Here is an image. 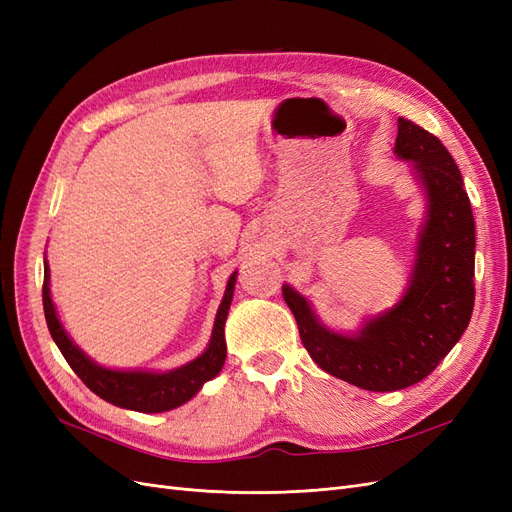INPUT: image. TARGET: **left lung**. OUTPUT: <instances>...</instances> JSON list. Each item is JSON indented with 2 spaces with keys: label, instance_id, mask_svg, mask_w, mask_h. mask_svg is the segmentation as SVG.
Wrapping results in <instances>:
<instances>
[{
  "label": "left lung",
  "instance_id": "8db88e82",
  "mask_svg": "<svg viewBox=\"0 0 512 512\" xmlns=\"http://www.w3.org/2000/svg\"><path fill=\"white\" fill-rule=\"evenodd\" d=\"M395 153L412 162L427 198L404 297L346 335L324 327L312 303L292 286L282 288L314 363L376 393L427 378L468 329L474 309V215L453 156L440 138L404 117L397 119Z\"/></svg>",
  "mask_w": 512,
  "mask_h": 512
}]
</instances>
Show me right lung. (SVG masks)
<instances>
[{"label":"right lung","instance_id":"add662e5","mask_svg":"<svg viewBox=\"0 0 512 512\" xmlns=\"http://www.w3.org/2000/svg\"><path fill=\"white\" fill-rule=\"evenodd\" d=\"M49 265L44 262V286H42V305H44V318L49 324V331L53 342L64 354L68 365L74 369L89 391H94L98 397L119 408L136 410L145 414L166 412L183 406L190 401L203 384L215 378L222 371L226 361V339H224V324L228 318V309L232 301V292H235L237 271L230 275L226 284L224 299L218 307L213 322V333L209 339L207 350L196 356L194 361L185 363L177 369L170 371H141V369H108L91 361L89 356L76 346L68 333L61 327L57 318L55 305L51 299L49 288Z\"/></svg>","mask_w":512,"mask_h":512}]
</instances>
